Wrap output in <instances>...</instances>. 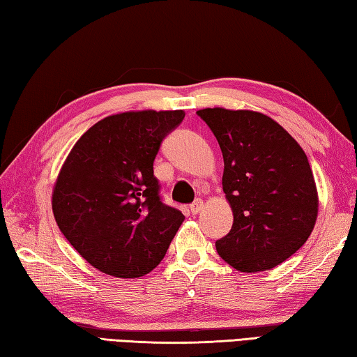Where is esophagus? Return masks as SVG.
<instances>
[{"instance_id": "1", "label": "esophagus", "mask_w": 357, "mask_h": 357, "mask_svg": "<svg viewBox=\"0 0 357 357\" xmlns=\"http://www.w3.org/2000/svg\"><path fill=\"white\" fill-rule=\"evenodd\" d=\"M202 208H204V200L197 199L196 202H192V204L190 205V211H191L192 214H199V213L202 211Z\"/></svg>"}]
</instances>
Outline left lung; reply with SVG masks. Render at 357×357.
<instances>
[{"label": "left lung", "mask_w": 357, "mask_h": 357, "mask_svg": "<svg viewBox=\"0 0 357 357\" xmlns=\"http://www.w3.org/2000/svg\"><path fill=\"white\" fill-rule=\"evenodd\" d=\"M197 116L224 157L222 186L233 227L216 241L219 257L242 272L281 264L307 241L319 197L306 153L278 123L250 110L204 109Z\"/></svg>", "instance_id": "obj_1"}]
</instances>
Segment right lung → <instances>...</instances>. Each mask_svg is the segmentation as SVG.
<instances>
[{"label":"right lung","instance_id":"add662e5","mask_svg":"<svg viewBox=\"0 0 357 357\" xmlns=\"http://www.w3.org/2000/svg\"><path fill=\"white\" fill-rule=\"evenodd\" d=\"M183 118V110L107 116L66 157L52 192L54 218L100 272L138 278L165 258L185 216L161 200L153 160Z\"/></svg>","mask_w":357,"mask_h":357}]
</instances>
